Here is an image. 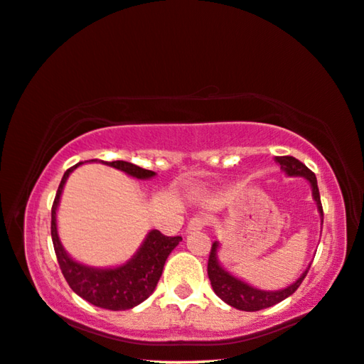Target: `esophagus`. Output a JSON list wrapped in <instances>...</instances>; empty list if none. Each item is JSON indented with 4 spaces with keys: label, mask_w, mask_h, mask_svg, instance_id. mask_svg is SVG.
<instances>
[{
    "label": "esophagus",
    "mask_w": 364,
    "mask_h": 364,
    "mask_svg": "<svg viewBox=\"0 0 364 364\" xmlns=\"http://www.w3.org/2000/svg\"><path fill=\"white\" fill-rule=\"evenodd\" d=\"M204 225H205V219H203V217H194V219L188 222L186 232H188V234H193V232H198V230L203 229Z\"/></svg>",
    "instance_id": "1"
}]
</instances>
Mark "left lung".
Segmentation results:
<instances>
[{"instance_id":"8db88e82","label":"left lung","mask_w":364,"mask_h":364,"mask_svg":"<svg viewBox=\"0 0 364 364\" xmlns=\"http://www.w3.org/2000/svg\"><path fill=\"white\" fill-rule=\"evenodd\" d=\"M274 161L281 166V170L284 171V175L301 176L304 180L309 181L312 189V198L316 200L317 210L318 214H321V222L323 224V210H322L321 194H318L316 175H314L306 165L301 164L299 160L294 159V156H274ZM219 248H220L219 242H214L213 248H210L209 263H208V274L210 279V286H213L214 292L220 297L222 301L227 302L232 307L238 309V311L257 312V311H262V309H268L271 306H274V304L284 301L286 297L294 294L297 287H299L304 281V278H306L309 268H311V264H309L306 271H302V274L294 281V283L283 287V289L264 291L252 286L250 283H247V281L237 278L235 274H232L230 271H227L224 267H222L219 262Z\"/></svg>"}]
</instances>
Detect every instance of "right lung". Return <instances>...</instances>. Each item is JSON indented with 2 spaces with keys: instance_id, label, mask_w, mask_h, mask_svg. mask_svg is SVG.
<instances>
[{
  "instance_id": "right-lung-1",
  "label": "right lung",
  "mask_w": 364,
  "mask_h": 364,
  "mask_svg": "<svg viewBox=\"0 0 364 364\" xmlns=\"http://www.w3.org/2000/svg\"><path fill=\"white\" fill-rule=\"evenodd\" d=\"M85 164L107 165L126 173L129 176L137 178V180H150L156 175L155 171L145 170V168H140L124 160H90L85 161ZM80 165H83V161L65 171L52 205L50 232L58 264H60V269L68 286L85 301H88L96 307L109 309V311H127V309H132L139 306L140 302H144L155 291L160 276L164 273L166 258L170 257V253L175 250L183 238L165 237L159 230H150L145 235L144 242L140 243L137 252L126 263L109 268L90 267V264L80 263L70 257L62 245L60 237H58L57 210L58 205H60L65 183L72 175V171L77 170Z\"/></svg>"
}]
</instances>
